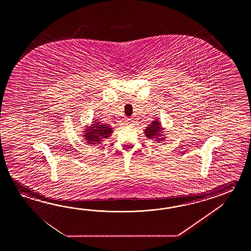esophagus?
Instances as JSON below:
<instances>
[{"label": "esophagus", "instance_id": "obj_1", "mask_svg": "<svg viewBox=\"0 0 251 251\" xmlns=\"http://www.w3.org/2000/svg\"><path fill=\"white\" fill-rule=\"evenodd\" d=\"M126 126H132V121L130 120V119H128L127 121H126Z\"/></svg>", "mask_w": 251, "mask_h": 251}]
</instances>
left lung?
<instances>
[{"label": "left lung", "instance_id": "obj_1", "mask_svg": "<svg viewBox=\"0 0 251 251\" xmlns=\"http://www.w3.org/2000/svg\"><path fill=\"white\" fill-rule=\"evenodd\" d=\"M160 133H161V126H160V121H156V120L152 121L144 131V133L147 138L155 139V141H160V140L164 139V137H162L161 139L159 138L160 136L163 135V134L161 135Z\"/></svg>", "mask_w": 251, "mask_h": 251}]
</instances>
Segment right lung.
<instances>
[{
    "label": "right lung",
    "mask_w": 251,
    "mask_h": 251,
    "mask_svg": "<svg viewBox=\"0 0 251 251\" xmlns=\"http://www.w3.org/2000/svg\"><path fill=\"white\" fill-rule=\"evenodd\" d=\"M97 120L93 121L92 127H88L85 132H84V140L87 141L89 144H100L101 139L109 137L110 134L112 133V128L109 127L107 125L105 124L98 123Z\"/></svg>",
    "instance_id": "1"
}]
</instances>
